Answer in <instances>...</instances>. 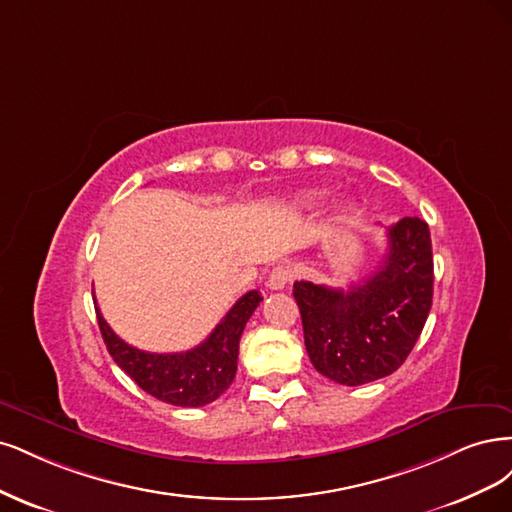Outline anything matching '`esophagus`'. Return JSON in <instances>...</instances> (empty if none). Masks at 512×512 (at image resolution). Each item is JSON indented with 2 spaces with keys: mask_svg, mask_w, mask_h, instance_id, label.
I'll list each match as a JSON object with an SVG mask.
<instances>
[{
  "mask_svg": "<svg viewBox=\"0 0 512 512\" xmlns=\"http://www.w3.org/2000/svg\"><path fill=\"white\" fill-rule=\"evenodd\" d=\"M291 278H293V274H291L289 268L276 266V268L270 272V276H268V287H270L272 291H280V289H285V287L291 283Z\"/></svg>",
  "mask_w": 512,
  "mask_h": 512,
  "instance_id": "34e87169",
  "label": "esophagus"
}]
</instances>
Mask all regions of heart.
<instances>
[{
	"instance_id": "b5f03b06",
	"label": "heart",
	"mask_w": 512,
	"mask_h": 512,
	"mask_svg": "<svg viewBox=\"0 0 512 512\" xmlns=\"http://www.w3.org/2000/svg\"><path fill=\"white\" fill-rule=\"evenodd\" d=\"M325 197V191L321 189H308V191H302L295 195V204H298L300 208H315L321 204V200ZM338 210H344V208H338Z\"/></svg>"
}]
</instances>
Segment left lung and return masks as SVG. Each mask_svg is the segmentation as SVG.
Returning a JSON list of instances; mask_svg holds the SVG:
<instances>
[{
	"label": "left lung",
	"mask_w": 512,
	"mask_h": 512,
	"mask_svg": "<svg viewBox=\"0 0 512 512\" xmlns=\"http://www.w3.org/2000/svg\"><path fill=\"white\" fill-rule=\"evenodd\" d=\"M430 227L404 217L387 227V253L374 274L349 289L298 280L304 344L329 381L357 387L398 370L419 340L432 308Z\"/></svg>",
	"instance_id": "1"
}]
</instances>
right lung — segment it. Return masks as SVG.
I'll list each match as a JSON object with an SVG mask.
<instances>
[{
    "mask_svg": "<svg viewBox=\"0 0 512 512\" xmlns=\"http://www.w3.org/2000/svg\"><path fill=\"white\" fill-rule=\"evenodd\" d=\"M261 300L259 291L244 293L212 334L185 353L140 351L112 332L97 304L95 312L108 353L140 389L166 404L197 408L214 402L232 385L240 336Z\"/></svg>",
    "mask_w": 512,
    "mask_h": 512,
    "instance_id": "1",
    "label": "right lung"
}]
</instances>
